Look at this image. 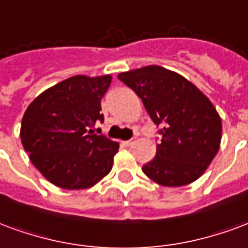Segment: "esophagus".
<instances>
[{"mask_svg": "<svg viewBox=\"0 0 248 248\" xmlns=\"http://www.w3.org/2000/svg\"><path fill=\"white\" fill-rule=\"evenodd\" d=\"M135 142H137V138H131L130 140H124V144L126 146V147H130V146H133V144H135Z\"/></svg>", "mask_w": 248, "mask_h": 248, "instance_id": "esophagus-1", "label": "esophagus"}]
</instances>
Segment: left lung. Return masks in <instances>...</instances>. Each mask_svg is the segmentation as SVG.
Returning a JSON list of instances; mask_svg holds the SVG:
<instances>
[{"label":"left lung","instance_id":"8db88e82","mask_svg":"<svg viewBox=\"0 0 248 248\" xmlns=\"http://www.w3.org/2000/svg\"><path fill=\"white\" fill-rule=\"evenodd\" d=\"M131 88L154 124H160L156 155L144 175L163 186H183L199 179L219 150L222 121L208 97L179 73L147 65L118 75Z\"/></svg>","mask_w":248,"mask_h":248}]
</instances>
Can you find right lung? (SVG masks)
Here are the masks:
<instances>
[{
  "label": "right lung",
  "mask_w": 248,
  "mask_h": 248,
  "mask_svg": "<svg viewBox=\"0 0 248 248\" xmlns=\"http://www.w3.org/2000/svg\"><path fill=\"white\" fill-rule=\"evenodd\" d=\"M111 76L78 75L46 89L27 106L21 140L31 163L54 185L68 190L91 188L113 167L119 144L92 127Z\"/></svg>",
  "instance_id": "obj_1"
}]
</instances>
